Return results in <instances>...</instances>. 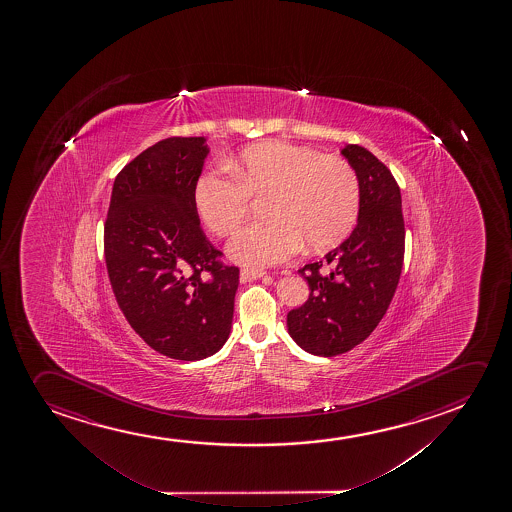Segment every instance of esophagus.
<instances>
[{
	"label": "esophagus",
	"instance_id": "obj_1",
	"mask_svg": "<svg viewBox=\"0 0 512 512\" xmlns=\"http://www.w3.org/2000/svg\"><path fill=\"white\" fill-rule=\"evenodd\" d=\"M265 275V270H254V268H244V270L240 272V282H251V280L263 279Z\"/></svg>",
	"mask_w": 512,
	"mask_h": 512
}]
</instances>
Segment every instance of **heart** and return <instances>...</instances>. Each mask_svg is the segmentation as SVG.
I'll return each instance as SVG.
<instances>
[{"instance_id": "heart-1", "label": "heart", "mask_w": 512, "mask_h": 512, "mask_svg": "<svg viewBox=\"0 0 512 512\" xmlns=\"http://www.w3.org/2000/svg\"><path fill=\"white\" fill-rule=\"evenodd\" d=\"M225 172H204L193 202L202 225L226 237L246 218L251 197H263L268 218L242 228L228 244L240 265L282 263L300 251L340 244L352 232L361 209V183L345 158L321 155L308 146L263 141L228 160Z\"/></svg>"}]
</instances>
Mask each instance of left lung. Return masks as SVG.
<instances>
[{
  "label": "left lung",
  "mask_w": 512,
  "mask_h": 512,
  "mask_svg": "<svg viewBox=\"0 0 512 512\" xmlns=\"http://www.w3.org/2000/svg\"><path fill=\"white\" fill-rule=\"evenodd\" d=\"M341 155L361 183L357 226L322 261L298 270L310 294L287 314L291 338L321 357L345 354L375 331L394 298L404 259L401 190L392 172L359 144H347Z\"/></svg>",
  "instance_id": "left-lung-1"
}]
</instances>
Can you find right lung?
<instances>
[{"mask_svg": "<svg viewBox=\"0 0 512 512\" xmlns=\"http://www.w3.org/2000/svg\"><path fill=\"white\" fill-rule=\"evenodd\" d=\"M207 153L205 137H167L144 150L118 172L104 223L118 307L153 350L178 361L225 345L239 287V268L221 263L195 211Z\"/></svg>", "mask_w": 512, "mask_h": 512, "instance_id": "add662e5", "label": "right lung"}]
</instances>
